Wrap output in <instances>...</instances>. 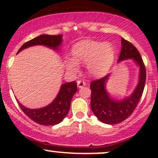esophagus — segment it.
<instances>
[{"instance_id": "esophagus-1", "label": "esophagus", "mask_w": 158, "mask_h": 158, "mask_svg": "<svg viewBox=\"0 0 158 158\" xmlns=\"http://www.w3.org/2000/svg\"><path fill=\"white\" fill-rule=\"evenodd\" d=\"M77 86L79 88H82V87L85 86V82L84 81H77Z\"/></svg>"}]
</instances>
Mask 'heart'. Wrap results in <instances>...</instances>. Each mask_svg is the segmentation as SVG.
Listing matches in <instances>:
<instances>
[{"label": "heart", "instance_id": "b5f03b06", "mask_svg": "<svg viewBox=\"0 0 158 158\" xmlns=\"http://www.w3.org/2000/svg\"><path fill=\"white\" fill-rule=\"evenodd\" d=\"M73 59H67L65 66L68 70L77 72L79 64H88L89 73L93 77H101L108 71L114 60V47L97 41H81L72 48Z\"/></svg>", "mask_w": 158, "mask_h": 158}]
</instances>
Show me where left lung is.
Instances as JSON below:
<instances>
[{
    "label": "left lung",
    "mask_w": 158,
    "mask_h": 158,
    "mask_svg": "<svg viewBox=\"0 0 158 158\" xmlns=\"http://www.w3.org/2000/svg\"><path fill=\"white\" fill-rule=\"evenodd\" d=\"M121 44L122 49L117 62L132 59L139 68L138 81L133 92L121 99L110 97L107 90L106 85L110 74L90 83L91 110L97 119L106 124H117L133 113L142 96L146 82V68L137 49L123 38L121 39Z\"/></svg>",
    "instance_id": "left-lung-1"
}]
</instances>
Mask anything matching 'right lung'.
I'll return each mask as SVG.
<instances>
[{
  "label": "right lung",
  "instance_id": "obj_1",
  "mask_svg": "<svg viewBox=\"0 0 158 158\" xmlns=\"http://www.w3.org/2000/svg\"><path fill=\"white\" fill-rule=\"evenodd\" d=\"M62 35H41L23 44L17 54L30 47L42 45L59 51L62 43ZM77 91V85L75 81L64 83L61 85L60 90L52 102L47 106L40 108H28L22 106L18 101L19 106L28 117L36 123L43 126H54L60 123L70 110V102L73 95Z\"/></svg>",
  "mask_w": 158,
  "mask_h": 158
}]
</instances>
